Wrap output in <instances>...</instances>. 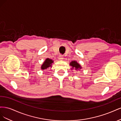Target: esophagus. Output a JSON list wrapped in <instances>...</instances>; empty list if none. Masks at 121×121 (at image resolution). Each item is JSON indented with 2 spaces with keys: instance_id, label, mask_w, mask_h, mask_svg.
Listing matches in <instances>:
<instances>
[{
  "instance_id": "34e87169",
  "label": "esophagus",
  "mask_w": 121,
  "mask_h": 121,
  "mask_svg": "<svg viewBox=\"0 0 121 121\" xmlns=\"http://www.w3.org/2000/svg\"><path fill=\"white\" fill-rule=\"evenodd\" d=\"M58 59L60 60H62L64 59V57L63 56H62V55H60V56H58Z\"/></svg>"
}]
</instances>
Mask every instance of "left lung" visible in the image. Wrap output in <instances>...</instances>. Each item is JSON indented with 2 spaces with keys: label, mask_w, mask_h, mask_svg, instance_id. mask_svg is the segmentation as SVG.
Segmentation results:
<instances>
[{
  "label": "left lung",
  "mask_w": 121,
  "mask_h": 121,
  "mask_svg": "<svg viewBox=\"0 0 121 121\" xmlns=\"http://www.w3.org/2000/svg\"><path fill=\"white\" fill-rule=\"evenodd\" d=\"M70 65L73 68H75L76 69H80L81 68V66L80 65L77 63V61H72L71 63H70Z\"/></svg>",
  "instance_id": "left-lung-1"
}]
</instances>
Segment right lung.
<instances>
[{"label":"right lung","mask_w":121,"mask_h":121,"mask_svg":"<svg viewBox=\"0 0 121 121\" xmlns=\"http://www.w3.org/2000/svg\"><path fill=\"white\" fill-rule=\"evenodd\" d=\"M52 60L49 59V58H47V59L45 60L44 61V63L43 64L41 67V69H45L47 68H48V67H52V64L53 63Z\"/></svg>","instance_id":"1"}]
</instances>
